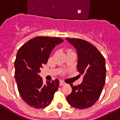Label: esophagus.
Listing matches in <instances>:
<instances>
[{
  "label": "esophagus",
  "mask_w": 120,
  "mask_h": 120,
  "mask_svg": "<svg viewBox=\"0 0 120 120\" xmlns=\"http://www.w3.org/2000/svg\"><path fill=\"white\" fill-rule=\"evenodd\" d=\"M65 82H64L62 81H60V86H65Z\"/></svg>",
  "instance_id": "1"
}]
</instances>
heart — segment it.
I'll return each instance as SVG.
<instances>
[{
  "mask_svg": "<svg viewBox=\"0 0 120 120\" xmlns=\"http://www.w3.org/2000/svg\"><path fill=\"white\" fill-rule=\"evenodd\" d=\"M68 51H69V50H68Z\"/></svg>",
  "mask_w": 120,
  "mask_h": 120,
  "instance_id": "heart-1",
  "label": "heart"
}]
</instances>
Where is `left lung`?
Returning a JSON list of instances; mask_svg holds the SVG:
<instances>
[{
	"label": "left lung",
	"instance_id": "obj_1",
	"mask_svg": "<svg viewBox=\"0 0 120 120\" xmlns=\"http://www.w3.org/2000/svg\"><path fill=\"white\" fill-rule=\"evenodd\" d=\"M66 40L76 49L77 69L83 75L81 84H71L72 92L67 96V100L75 108L87 109L96 102L103 90L105 83V60L97 48L87 41L74 38Z\"/></svg>",
	"mask_w": 120,
	"mask_h": 120
}]
</instances>
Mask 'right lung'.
I'll use <instances>...</instances> for the list:
<instances>
[{
    "mask_svg": "<svg viewBox=\"0 0 120 120\" xmlns=\"http://www.w3.org/2000/svg\"><path fill=\"white\" fill-rule=\"evenodd\" d=\"M63 41L59 37H37L18 51L15 61V78L20 95L28 105L42 109L51 103L60 82L56 79L44 84L38 74L47 64L52 49Z\"/></svg>",
    "mask_w": 120,
    "mask_h": 120,
    "instance_id": "obj_1",
    "label": "right lung"
}]
</instances>
